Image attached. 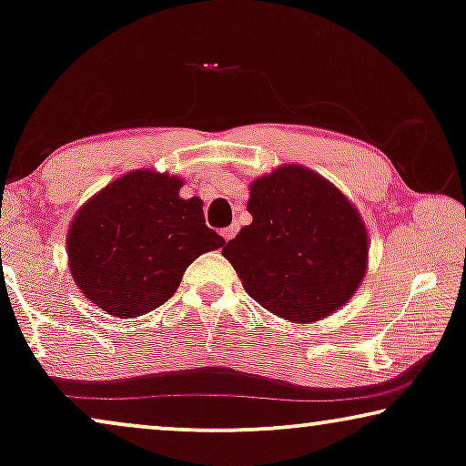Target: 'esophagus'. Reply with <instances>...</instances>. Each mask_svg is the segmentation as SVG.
<instances>
[{"label": "esophagus", "instance_id": "esophagus-1", "mask_svg": "<svg viewBox=\"0 0 466 466\" xmlns=\"http://www.w3.org/2000/svg\"><path fill=\"white\" fill-rule=\"evenodd\" d=\"M235 233H238V227H227V228H222V231H220V235H222V238H225V241L233 239Z\"/></svg>", "mask_w": 466, "mask_h": 466}]
</instances>
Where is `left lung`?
I'll return each instance as SVG.
<instances>
[{
    "label": "left lung",
    "instance_id": "8db88e82",
    "mask_svg": "<svg viewBox=\"0 0 466 466\" xmlns=\"http://www.w3.org/2000/svg\"><path fill=\"white\" fill-rule=\"evenodd\" d=\"M252 222L222 254L248 295L271 314L308 324L350 301L367 271L369 238L359 209L335 184L301 165L252 182Z\"/></svg>",
    "mask_w": 466,
    "mask_h": 466
}]
</instances>
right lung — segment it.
Instances as JSON below:
<instances>
[{
  "label": "right lung",
  "mask_w": 466,
  "mask_h": 466,
  "mask_svg": "<svg viewBox=\"0 0 466 466\" xmlns=\"http://www.w3.org/2000/svg\"><path fill=\"white\" fill-rule=\"evenodd\" d=\"M182 180L137 169L88 199L67 233L72 278L114 318H136L174 295L187 267L225 239L208 228L199 197Z\"/></svg>",
  "instance_id": "obj_1"
}]
</instances>
